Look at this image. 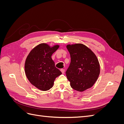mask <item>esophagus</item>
I'll list each match as a JSON object with an SVG mask.
<instances>
[{
	"instance_id": "34e87169",
	"label": "esophagus",
	"mask_w": 124,
	"mask_h": 124,
	"mask_svg": "<svg viewBox=\"0 0 124 124\" xmlns=\"http://www.w3.org/2000/svg\"><path fill=\"white\" fill-rule=\"evenodd\" d=\"M61 72H62V73H65V69H61Z\"/></svg>"
}]
</instances>
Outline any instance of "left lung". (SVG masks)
Here are the masks:
<instances>
[{"label": "left lung", "mask_w": 124, "mask_h": 124, "mask_svg": "<svg viewBox=\"0 0 124 124\" xmlns=\"http://www.w3.org/2000/svg\"><path fill=\"white\" fill-rule=\"evenodd\" d=\"M71 62L66 73L73 89L83 92L91 88L98 79L100 65L96 56L85 45H67Z\"/></svg>", "instance_id": "left-lung-1"}]
</instances>
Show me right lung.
I'll use <instances>...</instances> for the list:
<instances>
[{"label": "right lung", "mask_w": 124, "mask_h": 124, "mask_svg": "<svg viewBox=\"0 0 124 124\" xmlns=\"http://www.w3.org/2000/svg\"><path fill=\"white\" fill-rule=\"evenodd\" d=\"M58 47V45L51 47L47 44H40L33 48L26 59V76L33 86L41 91L51 88L55 78L62 74L51 58Z\"/></svg>", "instance_id": "add662e5"}]
</instances>
